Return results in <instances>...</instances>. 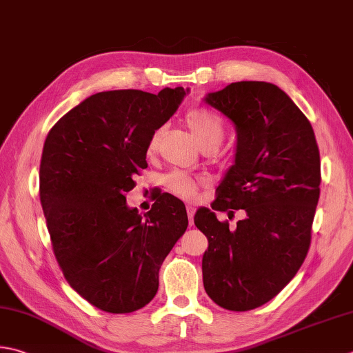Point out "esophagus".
<instances>
[{
	"label": "esophagus",
	"instance_id": "1",
	"mask_svg": "<svg viewBox=\"0 0 353 353\" xmlns=\"http://www.w3.org/2000/svg\"><path fill=\"white\" fill-rule=\"evenodd\" d=\"M186 212H188V219H190V226H192V223H194V206L192 205H188L186 206Z\"/></svg>",
	"mask_w": 353,
	"mask_h": 353
}]
</instances>
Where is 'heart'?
Here are the masks:
<instances>
[{
  "mask_svg": "<svg viewBox=\"0 0 353 353\" xmlns=\"http://www.w3.org/2000/svg\"><path fill=\"white\" fill-rule=\"evenodd\" d=\"M185 123L191 130V133L194 134L197 142L202 148H217L220 142L223 141L225 136V127L223 122L220 121L217 114H214L210 110L205 108H192L185 114ZM162 130L157 128L151 133L147 151L148 154H153L161 142ZM199 181L190 174H186L183 171H172L165 177V186L167 190L171 191L172 194H176L182 199H192L196 196L199 188Z\"/></svg>",
  "mask_w": 353,
  "mask_h": 353,
  "instance_id": "1",
  "label": "heart"
}]
</instances>
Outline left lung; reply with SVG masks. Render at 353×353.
I'll return each mask as SVG.
<instances>
[{
  "instance_id": "left-lung-1",
  "label": "left lung",
  "mask_w": 353,
  "mask_h": 353,
  "mask_svg": "<svg viewBox=\"0 0 353 353\" xmlns=\"http://www.w3.org/2000/svg\"><path fill=\"white\" fill-rule=\"evenodd\" d=\"M203 101L237 133L236 161L212 210L194 216L208 239L203 286L220 307L245 312L272 300L306 259L320 197V151L307 117L277 85L232 82ZM228 209L247 212L236 230L213 212Z\"/></svg>"
}]
</instances>
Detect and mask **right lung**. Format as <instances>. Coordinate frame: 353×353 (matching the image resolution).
<instances>
[{
	"label": "right lung",
	"mask_w": 353,
	"mask_h": 353,
	"mask_svg": "<svg viewBox=\"0 0 353 353\" xmlns=\"http://www.w3.org/2000/svg\"><path fill=\"white\" fill-rule=\"evenodd\" d=\"M186 93H96L47 134L39 197L54 257L68 285L103 312H134L154 299L159 269L188 226L183 202L168 192L143 216L125 199L148 167L151 133Z\"/></svg>",
	"instance_id": "right-lung-1"
}]
</instances>
